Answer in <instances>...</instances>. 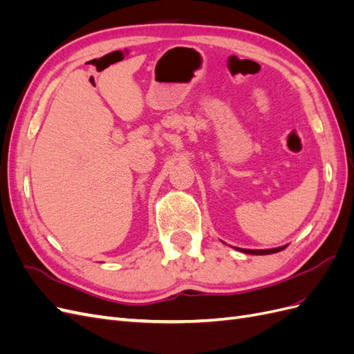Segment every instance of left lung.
<instances>
[{"label": "left lung", "instance_id": "obj_1", "mask_svg": "<svg viewBox=\"0 0 354 354\" xmlns=\"http://www.w3.org/2000/svg\"><path fill=\"white\" fill-rule=\"evenodd\" d=\"M288 245H282V246H277V248H272V250H243V248H234L238 250L243 254H252V255H267V254H274V252H279L282 250H285Z\"/></svg>", "mask_w": 354, "mask_h": 354}]
</instances>
